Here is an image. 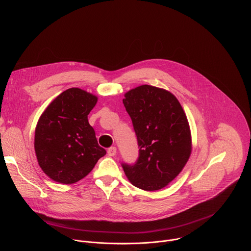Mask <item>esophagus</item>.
<instances>
[{
	"instance_id": "obj_1",
	"label": "esophagus",
	"mask_w": 251,
	"mask_h": 251,
	"mask_svg": "<svg viewBox=\"0 0 251 251\" xmlns=\"http://www.w3.org/2000/svg\"><path fill=\"white\" fill-rule=\"evenodd\" d=\"M107 153H108V155L111 157L115 156L117 153V149H116V147H110L108 150H107Z\"/></svg>"
}]
</instances>
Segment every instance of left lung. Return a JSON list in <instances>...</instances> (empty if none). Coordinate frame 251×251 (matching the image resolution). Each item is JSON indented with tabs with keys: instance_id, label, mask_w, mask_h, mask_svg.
I'll list each match as a JSON object with an SVG mask.
<instances>
[{
	"instance_id": "left-lung-1",
	"label": "left lung",
	"mask_w": 251,
	"mask_h": 251,
	"mask_svg": "<svg viewBox=\"0 0 251 251\" xmlns=\"http://www.w3.org/2000/svg\"><path fill=\"white\" fill-rule=\"evenodd\" d=\"M123 104L139 146L136 163L122 164L125 175L141 190L163 189L181 173L192 152L187 116L175 95L147 84L128 91Z\"/></svg>"
}]
</instances>
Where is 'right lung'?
Masks as SVG:
<instances>
[{"mask_svg":"<svg viewBox=\"0 0 251 251\" xmlns=\"http://www.w3.org/2000/svg\"><path fill=\"white\" fill-rule=\"evenodd\" d=\"M97 97L79 88L59 94L44 111L34 132L40 167L51 180L69 185L86 176L106 154L87 116Z\"/></svg>","mask_w":251,"mask_h":251,"instance_id":"1","label":"right lung"}]
</instances>
